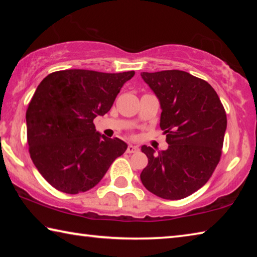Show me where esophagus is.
Listing matches in <instances>:
<instances>
[{
    "label": "esophagus",
    "instance_id": "34e87169",
    "mask_svg": "<svg viewBox=\"0 0 257 257\" xmlns=\"http://www.w3.org/2000/svg\"><path fill=\"white\" fill-rule=\"evenodd\" d=\"M138 152V147L136 145H133V144H129L127 147V153L132 154V153H136Z\"/></svg>",
    "mask_w": 257,
    "mask_h": 257
}]
</instances>
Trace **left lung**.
I'll list each match as a JSON object with an SVG mask.
<instances>
[{
	"label": "left lung",
	"instance_id": "obj_1",
	"mask_svg": "<svg viewBox=\"0 0 257 257\" xmlns=\"http://www.w3.org/2000/svg\"><path fill=\"white\" fill-rule=\"evenodd\" d=\"M141 76L159 98L160 127L168 150L142 152L149 164L141 173L147 190L164 199L189 196L210 179L222 153L227 115L207 81L181 70L143 72Z\"/></svg>",
	"mask_w": 257,
	"mask_h": 257
}]
</instances>
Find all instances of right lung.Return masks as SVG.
Returning a JSON list of instances; mask_svg holds the SVG:
<instances>
[{
	"label": "right lung",
	"instance_id": "obj_1",
	"mask_svg": "<svg viewBox=\"0 0 257 257\" xmlns=\"http://www.w3.org/2000/svg\"><path fill=\"white\" fill-rule=\"evenodd\" d=\"M134 75L70 69L50 73L38 85L26 112L29 153L55 189L67 194L92 189L127 150L121 139L96 132L93 120L110 111Z\"/></svg>",
	"mask_w": 257,
	"mask_h": 257
}]
</instances>
